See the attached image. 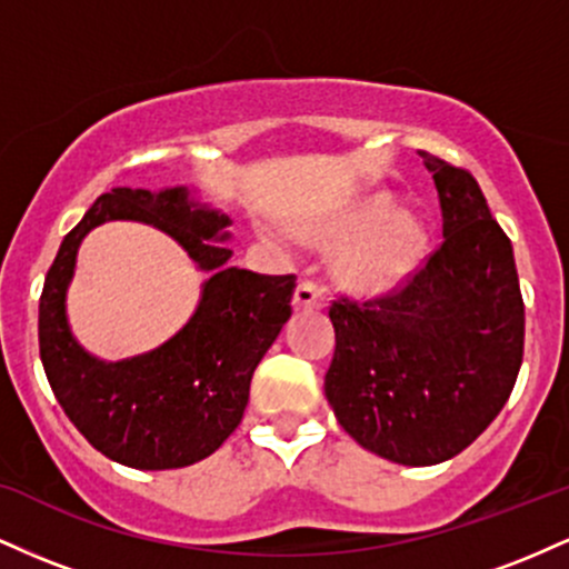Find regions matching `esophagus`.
Masks as SVG:
<instances>
[{"label":"esophagus","mask_w":569,"mask_h":569,"mask_svg":"<svg viewBox=\"0 0 569 569\" xmlns=\"http://www.w3.org/2000/svg\"><path fill=\"white\" fill-rule=\"evenodd\" d=\"M326 305V291L321 286L316 283V280H302V283L297 286V291H293V307L297 310H321Z\"/></svg>","instance_id":"esophagus-1"}]
</instances>
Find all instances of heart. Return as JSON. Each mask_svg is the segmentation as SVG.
<instances>
[{"mask_svg": "<svg viewBox=\"0 0 569 569\" xmlns=\"http://www.w3.org/2000/svg\"><path fill=\"white\" fill-rule=\"evenodd\" d=\"M316 234L329 240L361 234L345 251L342 267L356 283L369 289H385L407 278L426 248L420 224L409 217H396V202L385 192L358 200L348 211L318 227Z\"/></svg>", "mask_w": 569, "mask_h": 569, "instance_id": "1", "label": "heart"}]
</instances>
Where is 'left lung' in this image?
Returning a JSON list of instances; mask_svg holds the SVG:
<instances>
[{"instance_id":"8db88e82","label":"left lung","mask_w":569,"mask_h":569,"mask_svg":"<svg viewBox=\"0 0 569 569\" xmlns=\"http://www.w3.org/2000/svg\"><path fill=\"white\" fill-rule=\"evenodd\" d=\"M441 246L393 291L337 297L326 398L339 426L401 466H436L485 433L525 356V302L508 234L466 168L420 152Z\"/></svg>"}]
</instances>
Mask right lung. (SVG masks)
<instances>
[{"instance_id": "obj_1", "label": "right lung", "mask_w": 569, "mask_h": 569, "mask_svg": "<svg viewBox=\"0 0 569 569\" xmlns=\"http://www.w3.org/2000/svg\"><path fill=\"white\" fill-rule=\"evenodd\" d=\"M112 218L168 231L212 278L179 336L158 351L107 365L70 337L66 289L81 238ZM230 217L189 198L187 187H117L58 248L39 297V356L69 420L109 460L141 471L192 466L217 452L243 420L253 369L291 318L297 276L227 264L232 251L221 240L230 238Z\"/></svg>"}]
</instances>
